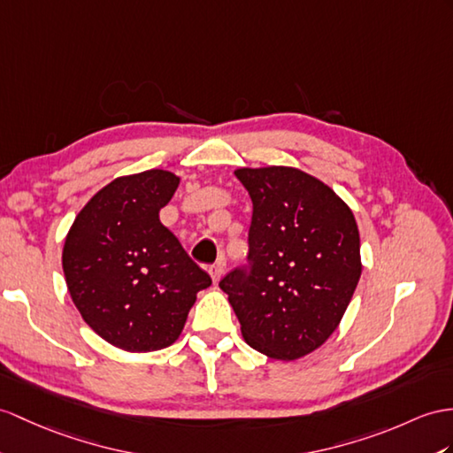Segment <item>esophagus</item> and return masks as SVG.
Segmentation results:
<instances>
[{
	"mask_svg": "<svg viewBox=\"0 0 453 453\" xmlns=\"http://www.w3.org/2000/svg\"><path fill=\"white\" fill-rule=\"evenodd\" d=\"M209 274H211L213 282L217 284V282L220 280V277H223V265H220V263H217V265H211V267H209Z\"/></svg>",
	"mask_w": 453,
	"mask_h": 453,
	"instance_id": "1",
	"label": "esophagus"
}]
</instances>
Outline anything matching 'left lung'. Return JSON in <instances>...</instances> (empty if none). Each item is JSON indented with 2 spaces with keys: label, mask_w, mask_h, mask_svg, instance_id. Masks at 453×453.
<instances>
[{
  "label": "left lung",
  "mask_w": 453,
  "mask_h": 453,
  "mask_svg": "<svg viewBox=\"0 0 453 453\" xmlns=\"http://www.w3.org/2000/svg\"><path fill=\"white\" fill-rule=\"evenodd\" d=\"M253 203L251 269L219 282L248 346L294 361L333 336L361 277L359 230L348 203L296 167L234 171Z\"/></svg>",
  "instance_id": "obj_1"
}]
</instances>
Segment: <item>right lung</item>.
Instances as JSON below:
<instances>
[{
    "label": "right lung",
    "mask_w": 453,
    "mask_h": 453,
    "mask_svg": "<svg viewBox=\"0 0 453 453\" xmlns=\"http://www.w3.org/2000/svg\"><path fill=\"white\" fill-rule=\"evenodd\" d=\"M179 184L163 169L119 176L90 197L65 238L73 303L97 336L130 354L174 344L197 292L211 286L159 220Z\"/></svg>",
    "instance_id": "obj_1"
}]
</instances>
